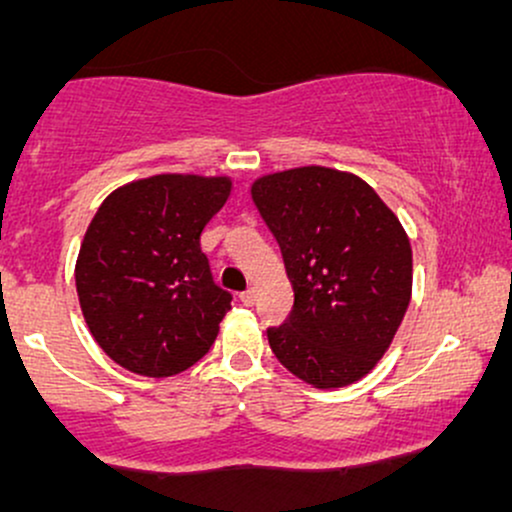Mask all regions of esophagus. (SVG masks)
Here are the masks:
<instances>
[{
    "mask_svg": "<svg viewBox=\"0 0 512 512\" xmlns=\"http://www.w3.org/2000/svg\"><path fill=\"white\" fill-rule=\"evenodd\" d=\"M240 301H243V305H255L257 301V291L255 289H248L240 293Z\"/></svg>",
    "mask_w": 512,
    "mask_h": 512,
    "instance_id": "esophagus-1",
    "label": "esophagus"
}]
</instances>
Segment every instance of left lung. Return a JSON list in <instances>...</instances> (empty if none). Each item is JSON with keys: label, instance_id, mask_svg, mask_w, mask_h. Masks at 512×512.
I'll return each mask as SVG.
<instances>
[{"label": "left lung", "instance_id": "1", "mask_svg": "<svg viewBox=\"0 0 512 512\" xmlns=\"http://www.w3.org/2000/svg\"><path fill=\"white\" fill-rule=\"evenodd\" d=\"M293 286L267 339L286 370L330 390L383 358L411 301V245L378 192L354 173L303 166L252 182Z\"/></svg>", "mask_w": 512, "mask_h": 512}]
</instances>
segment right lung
Returning <instances> with one entry per match:
<instances>
[{
    "instance_id": "1",
    "label": "right lung",
    "mask_w": 512,
    "mask_h": 512,
    "mask_svg": "<svg viewBox=\"0 0 512 512\" xmlns=\"http://www.w3.org/2000/svg\"><path fill=\"white\" fill-rule=\"evenodd\" d=\"M228 195V178L163 173L117 187L98 207L76 293L93 339L122 368L168 378L211 349L233 296L214 284L199 236Z\"/></svg>"
}]
</instances>
